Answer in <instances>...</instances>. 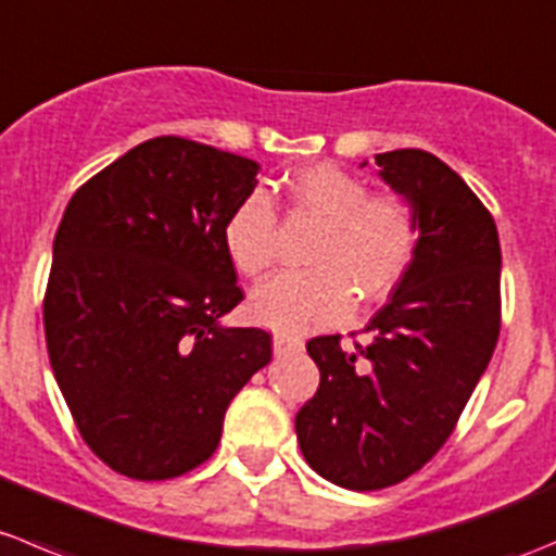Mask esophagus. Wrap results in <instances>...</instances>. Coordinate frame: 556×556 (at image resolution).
Masks as SVG:
<instances>
[{"label":"esophagus","instance_id":"1","mask_svg":"<svg viewBox=\"0 0 556 556\" xmlns=\"http://www.w3.org/2000/svg\"><path fill=\"white\" fill-rule=\"evenodd\" d=\"M273 349H276V354H289V351H300L302 349V338H296V334H289V332H276L273 334Z\"/></svg>","mask_w":556,"mask_h":556}]
</instances>
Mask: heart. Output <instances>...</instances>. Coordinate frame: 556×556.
I'll list each match as a JSON object with an SVG mask.
<instances>
[{
  "label": "heart",
  "instance_id": "obj_1",
  "mask_svg": "<svg viewBox=\"0 0 556 556\" xmlns=\"http://www.w3.org/2000/svg\"><path fill=\"white\" fill-rule=\"evenodd\" d=\"M296 216L321 222L307 251L311 270L280 273L251 296L267 327L311 329L349 313L351 300L376 302L408 276L421 240L419 211L400 191H370L338 164L300 169L286 186ZM278 211L270 194L249 191L224 222V249L243 276L262 278L278 260Z\"/></svg>",
  "mask_w": 556,
  "mask_h": 556
}]
</instances>
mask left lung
I'll use <instances>...</instances> for the list:
<instances>
[{
	"mask_svg": "<svg viewBox=\"0 0 556 556\" xmlns=\"http://www.w3.org/2000/svg\"><path fill=\"white\" fill-rule=\"evenodd\" d=\"M394 191L419 211L408 276L362 332L307 340L318 392L296 414L307 465L338 486L372 492L405 481L457 430L500 334V240L470 186L421 148L378 153Z\"/></svg>",
	"mask_w": 556,
	"mask_h": 556,
	"instance_id": "8db88e82",
	"label": "left lung"
}]
</instances>
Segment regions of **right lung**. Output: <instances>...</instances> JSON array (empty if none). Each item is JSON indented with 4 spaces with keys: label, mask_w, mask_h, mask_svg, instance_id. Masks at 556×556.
I'll return each instance as SVG.
<instances>
[{
    "label": "right lung",
    "mask_w": 556,
    "mask_h": 556,
    "mask_svg": "<svg viewBox=\"0 0 556 556\" xmlns=\"http://www.w3.org/2000/svg\"><path fill=\"white\" fill-rule=\"evenodd\" d=\"M256 169L153 137L64 211L42 300L48 356L80 438L121 476L164 481L211 459L229 403L273 359L270 332L218 324L243 302L224 222Z\"/></svg>",
    "instance_id": "obj_1"
}]
</instances>
